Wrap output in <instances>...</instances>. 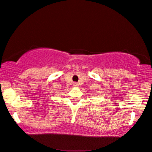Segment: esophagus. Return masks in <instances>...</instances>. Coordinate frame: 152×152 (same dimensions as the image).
<instances>
[{"instance_id":"1","label":"esophagus","mask_w":152,"mask_h":152,"mask_svg":"<svg viewBox=\"0 0 152 152\" xmlns=\"http://www.w3.org/2000/svg\"><path fill=\"white\" fill-rule=\"evenodd\" d=\"M74 87H76V86H78V84H77V83H74Z\"/></svg>"}]
</instances>
